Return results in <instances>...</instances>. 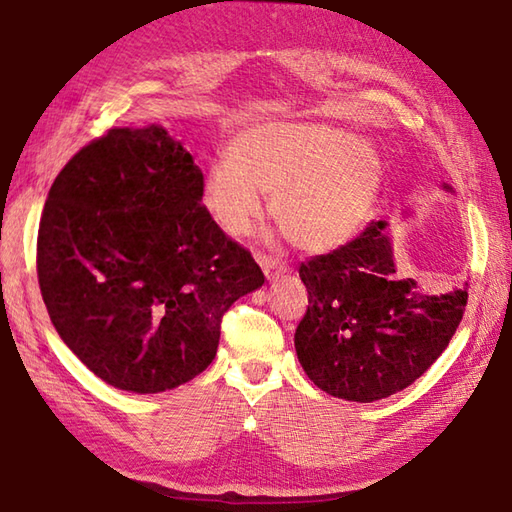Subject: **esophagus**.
I'll return each instance as SVG.
<instances>
[{
    "mask_svg": "<svg viewBox=\"0 0 512 512\" xmlns=\"http://www.w3.org/2000/svg\"><path fill=\"white\" fill-rule=\"evenodd\" d=\"M257 262L262 264L268 279H277L279 275L286 273V264L279 262V259H275V257H270V255H257Z\"/></svg>",
    "mask_w": 512,
    "mask_h": 512,
    "instance_id": "34e87169",
    "label": "esophagus"
}]
</instances>
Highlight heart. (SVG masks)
<instances>
[{
    "label": "heart",
    "mask_w": 512,
    "mask_h": 512,
    "mask_svg": "<svg viewBox=\"0 0 512 512\" xmlns=\"http://www.w3.org/2000/svg\"><path fill=\"white\" fill-rule=\"evenodd\" d=\"M383 165L341 129L314 123H257L233 136L202 184V204L226 235L255 231L273 193V213L308 253L350 242L374 211Z\"/></svg>",
    "instance_id": "b5f03b06"
}]
</instances>
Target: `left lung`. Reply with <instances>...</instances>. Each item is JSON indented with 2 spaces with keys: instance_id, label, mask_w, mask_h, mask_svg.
I'll use <instances>...</instances> for the list:
<instances>
[{
  "instance_id": "8db88e82",
  "label": "left lung",
  "mask_w": 512,
  "mask_h": 512,
  "mask_svg": "<svg viewBox=\"0 0 512 512\" xmlns=\"http://www.w3.org/2000/svg\"><path fill=\"white\" fill-rule=\"evenodd\" d=\"M385 222H369L345 246L299 266L308 310L295 347L325 394L374 402L409 387L447 350L469 299V284L429 295L398 279Z\"/></svg>"
}]
</instances>
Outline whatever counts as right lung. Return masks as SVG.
<instances>
[{
	"instance_id": "1",
	"label": "right lung",
	"mask_w": 512,
	"mask_h": 512,
	"mask_svg": "<svg viewBox=\"0 0 512 512\" xmlns=\"http://www.w3.org/2000/svg\"><path fill=\"white\" fill-rule=\"evenodd\" d=\"M204 176L167 129L114 127L54 178L37 235L50 321L112 387L158 394L211 365L220 323L264 273L202 200Z\"/></svg>"
}]
</instances>
